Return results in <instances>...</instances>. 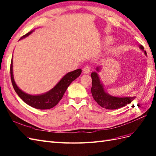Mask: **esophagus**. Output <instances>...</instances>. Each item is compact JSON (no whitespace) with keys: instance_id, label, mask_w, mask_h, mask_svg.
Instances as JSON below:
<instances>
[{"instance_id":"1","label":"esophagus","mask_w":156,"mask_h":156,"mask_svg":"<svg viewBox=\"0 0 156 156\" xmlns=\"http://www.w3.org/2000/svg\"><path fill=\"white\" fill-rule=\"evenodd\" d=\"M83 72L84 73H89L90 72V67L89 66H86L83 68Z\"/></svg>"}]
</instances>
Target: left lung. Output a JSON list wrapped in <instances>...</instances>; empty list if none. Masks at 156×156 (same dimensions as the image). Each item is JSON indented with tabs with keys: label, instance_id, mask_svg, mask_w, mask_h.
<instances>
[{
	"label": "left lung",
	"instance_id": "left-lung-1",
	"mask_svg": "<svg viewBox=\"0 0 156 156\" xmlns=\"http://www.w3.org/2000/svg\"><path fill=\"white\" fill-rule=\"evenodd\" d=\"M139 48L144 51V48L140 45ZM144 54L147 55L146 51H144ZM100 66L96 68V71L91 73L92 79V87L91 88L93 98L103 108L108 110H115L120 108L121 107L130 104L132 101L136 99V97H123L118 98L109 95L106 93L103 87V85L101 83L98 73L100 71Z\"/></svg>",
	"mask_w": 156,
	"mask_h": 156
}]
</instances>
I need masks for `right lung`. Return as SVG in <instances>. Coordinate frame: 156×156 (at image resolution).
Here are the masks:
<instances>
[{
  "label": "right lung",
  "instance_id": "add662e5",
  "mask_svg": "<svg viewBox=\"0 0 156 156\" xmlns=\"http://www.w3.org/2000/svg\"><path fill=\"white\" fill-rule=\"evenodd\" d=\"M33 31H31L28 32V34L23 35L20 39V40L28 36ZM81 69H77L73 72H68L60 80V81L50 91H48V92L41 95H33L24 92L23 91L21 90L17 87L13 78L12 59V61H11L10 65L11 79H12V85L15 92L17 94V95L27 105H28L31 107H34L35 108L40 110L50 109L56 106L58 102L60 101V100L62 98V97L64 93H65L66 89L69 87V85L80 76V73H81Z\"/></svg>",
  "mask_w": 156,
  "mask_h": 156
}]
</instances>
